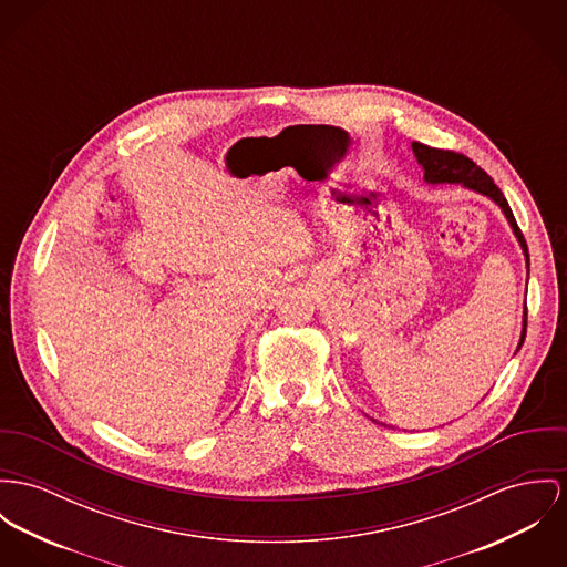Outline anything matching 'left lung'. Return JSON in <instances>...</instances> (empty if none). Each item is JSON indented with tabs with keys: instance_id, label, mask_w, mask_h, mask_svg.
<instances>
[{
	"instance_id": "8db88e82",
	"label": "left lung",
	"mask_w": 567,
	"mask_h": 567,
	"mask_svg": "<svg viewBox=\"0 0 567 567\" xmlns=\"http://www.w3.org/2000/svg\"><path fill=\"white\" fill-rule=\"evenodd\" d=\"M412 153L419 162V166L423 168V178L425 183L430 185H440V183H455V185H462L466 189H473L481 196H487L492 203H496L503 212V216L509 221L520 248H523L524 261H526V274H528V248H526V241H524L523 233L516 224V218L509 209V203L507 198L503 196V192L496 187V183L485 175L481 171L480 166L460 155V153H453V151H440V148H432V146H425L421 142H412ZM524 337H526V305H524V317H523V334H520V343L518 349L523 348ZM516 349V351H518Z\"/></svg>"
}]
</instances>
